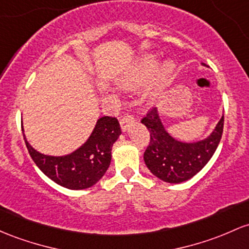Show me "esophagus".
Returning a JSON list of instances; mask_svg holds the SVG:
<instances>
[{
	"instance_id": "1",
	"label": "esophagus",
	"mask_w": 249,
	"mask_h": 249,
	"mask_svg": "<svg viewBox=\"0 0 249 249\" xmlns=\"http://www.w3.org/2000/svg\"><path fill=\"white\" fill-rule=\"evenodd\" d=\"M133 122H135V118H133L131 114H125V116H123L122 118H120V127H122L123 131H126L127 127H129Z\"/></svg>"
}]
</instances>
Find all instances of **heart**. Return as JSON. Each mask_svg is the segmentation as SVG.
I'll return each mask as SVG.
<instances>
[{
  "label": "heart",
  "instance_id": "1",
  "mask_svg": "<svg viewBox=\"0 0 249 249\" xmlns=\"http://www.w3.org/2000/svg\"><path fill=\"white\" fill-rule=\"evenodd\" d=\"M155 67H156L155 58H152V56L150 55L145 56V58L142 60V62L139 64V66L137 70H136V72L125 80L124 83L125 86H132V85L138 83V81L142 80V79L149 76L152 72H154ZM169 71H170V67H166L165 72H169Z\"/></svg>",
  "mask_w": 249,
  "mask_h": 249
}]
</instances>
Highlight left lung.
Instances as JSON below:
<instances>
[{"mask_svg":"<svg viewBox=\"0 0 249 249\" xmlns=\"http://www.w3.org/2000/svg\"><path fill=\"white\" fill-rule=\"evenodd\" d=\"M141 122L150 133L149 145L144 152V162L149 170L162 181L179 183L201 171L213 157L222 137L225 116L208 138L191 144L181 143L170 137L155 107L150 108Z\"/></svg>","mask_w":249,"mask_h":249,"instance_id":"obj_1","label":"left lung"}]
</instances>
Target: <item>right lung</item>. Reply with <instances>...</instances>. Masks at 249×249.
Segmentation results:
<instances>
[{
	"instance_id": "right-lung-1",
	"label": "right lung",
	"mask_w": 249,
	"mask_h": 249,
	"mask_svg": "<svg viewBox=\"0 0 249 249\" xmlns=\"http://www.w3.org/2000/svg\"><path fill=\"white\" fill-rule=\"evenodd\" d=\"M122 133L116 117H103L80 149L64 157L39 154L24 138L32 160L46 176L67 189H86L104 176L111 163V150Z\"/></svg>"
}]
</instances>
